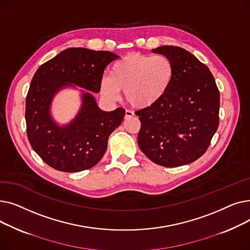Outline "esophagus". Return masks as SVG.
I'll return each instance as SVG.
<instances>
[{"label": "esophagus", "instance_id": "esophagus-1", "mask_svg": "<svg viewBox=\"0 0 250 250\" xmlns=\"http://www.w3.org/2000/svg\"><path fill=\"white\" fill-rule=\"evenodd\" d=\"M135 114H134V112L133 111H130V110H125V118L126 120V118H130V117H133Z\"/></svg>", "mask_w": 250, "mask_h": 250}]
</instances>
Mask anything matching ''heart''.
<instances>
[{
    "label": "heart",
    "mask_w": 250,
    "mask_h": 250,
    "mask_svg": "<svg viewBox=\"0 0 250 250\" xmlns=\"http://www.w3.org/2000/svg\"><path fill=\"white\" fill-rule=\"evenodd\" d=\"M174 77L172 62L162 55L129 54L116 61L100 81V93L109 101L124 90L126 102L137 109H146L168 91Z\"/></svg>",
    "instance_id": "b5f03b06"
}]
</instances>
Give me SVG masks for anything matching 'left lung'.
I'll use <instances>...</instances> for the list:
<instances>
[{"label": "left lung", "mask_w": 250, "mask_h": 250, "mask_svg": "<svg viewBox=\"0 0 250 250\" xmlns=\"http://www.w3.org/2000/svg\"><path fill=\"white\" fill-rule=\"evenodd\" d=\"M152 51L172 62L174 77L158 102L136 111L138 145L158 165L189 164L207 151L218 128L220 92L208 68L189 51L173 45Z\"/></svg>", "instance_id": "8db88e82"}]
</instances>
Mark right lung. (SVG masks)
I'll list each match as a JSON object with an SVG mask.
<instances>
[{"label":"right lung","mask_w":250,"mask_h":250,"mask_svg":"<svg viewBox=\"0 0 250 250\" xmlns=\"http://www.w3.org/2000/svg\"><path fill=\"white\" fill-rule=\"evenodd\" d=\"M120 58L110 51L83 47L64 49L42 64L34 74L26 96V130L32 149L50 167L79 172L96 165L107 149L109 135L124 121L125 110L99 108L93 93L107 64ZM80 86L82 107L69 124L60 126L51 115L58 91Z\"/></svg>","instance_id":"obj_1"}]
</instances>
